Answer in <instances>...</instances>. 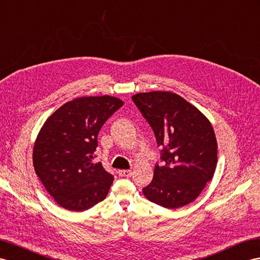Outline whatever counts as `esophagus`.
Returning a JSON list of instances; mask_svg holds the SVG:
<instances>
[{"label":"esophagus","mask_w":260,"mask_h":260,"mask_svg":"<svg viewBox=\"0 0 260 260\" xmlns=\"http://www.w3.org/2000/svg\"><path fill=\"white\" fill-rule=\"evenodd\" d=\"M132 174H133L132 170H125V169L118 170V175L121 177H131Z\"/></svg>","instance_id":"obj_1"}]
</instances>
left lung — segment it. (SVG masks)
I'll return each instance as SVG.
<instances>
[{
  "instance_id": "1",
  "label": "left lung",
  "mask_w": 260,
  "mask_h": 260,
  "mask_svg": "<svg viewBox=\"0 0 260 260\" xmlns=\"http://www.w3.org/2000/svg\"><path fill=\"white\" fill-rule=\"evenodd\" d=\"M132 100L162 147V166L156 164L144 196L167 209L191 203L213 178L217 164L216 138L209 119L172 92L138 93Z\"/></svg>"
}]
</instances>
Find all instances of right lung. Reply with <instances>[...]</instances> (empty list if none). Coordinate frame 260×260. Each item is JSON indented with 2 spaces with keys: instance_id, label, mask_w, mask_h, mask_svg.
<instances>
[{
  "instance_id": "add662e5",
  "label": "right lung",
  "mask_w": 260,
  "mask_h": 260,
  "mask_svg": "<svg viewBox=\"0 0 260 260\" xmlns=\"http://www.w3.org/2000/svg\"><path fill=\"white\" fill-rule=\"evenodd\" d=\"M123 104L109 95L78 98L43 125L32 162L45 189L63 209L85 211L108 196L114 177L92 159L100 129Z\"/></svg>"
}]
</instances>
